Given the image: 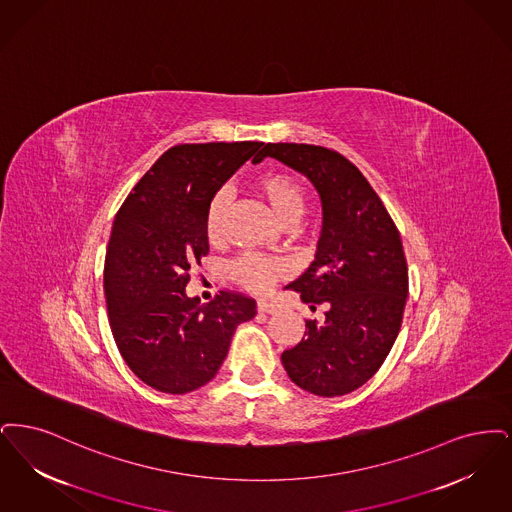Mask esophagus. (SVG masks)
Wrapping results in <instances>:
<instances>
[{"mask_svg":"<svg viewBox=\"0 0 512 512\" xmlns=\"http://www.w3.org/2000/svg\"><path fill=\"white\" fill-rule=\"evenodd\" d=\"M256 308H258L260 313H277V308L271 302H267V300H258Z\"/></svg>","mask_w":512,"mask_h":512,"instance_id":"esophagus-1","label":"esophagus"}]
</instances>
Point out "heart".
I'll return each instance as SVG.
<instances>
[{
    "label": "heart",
    "mask_w": 512,
    "mask_h": 512,
    "mask_svg": "<svg viewBox=\"0 0 512 512\" xmlns=\"http://www.w3.org/2000/svg\"><path fill=\"white\" fill-rule=\"evenodd\" d=\"M254 191L266 200L277 220L285 227L300 222L306 210V195L302 185L285 172H264L254 179ZM231 195L227 189H220L208 204L204 231L210 245H220L225 235V223L229 214ZM283 273V266L258 254H245L229 267V277L245 290H264Z\"/></svg>",
    "instance_id": "heart-1"
}]
</instances>
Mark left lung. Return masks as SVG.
<instances>
[{
  "instance_id": "left-lung-1",
  "label": "left lung",
  "mask_w": 512,
  "mask_h": 512,
  "mask_svg": "<svg viewBox=\"0 0 512 512\" xmlns=\"http://www.w3.org/2000/svg\"><path fill=\"white\" fill-rule=\"evenodd\" d=\"M266 156L304 174L323 206L315 260L287 289L325 304L281 361L290 380L315 396H344L373 377L400 333L409 290L400 231L375 189L346 156L306 143H267Z\"/></svg>"
}]
</instances>
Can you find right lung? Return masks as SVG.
<instances>
[{
  "instance_id": "add662e5",
  "label": "right lung",
  "mask_w": 512,
  "mask_h": 512,
  "mask_svg": "<svg viewBox=\"0 0 512 512\" xmlns=\"http://www.w3.org/2000/svg\"><path fill=\"white\" fill-rule=\"evenodd\" d=\"M262 145H176L114 218L103 281L112 336L128 367L158 392L187 394L210 382L237 325L256 315V302L241 292L220 290L200 306L185 287L191 266L208 254L210 200Z\"/></svg>"
}]
</instances>
